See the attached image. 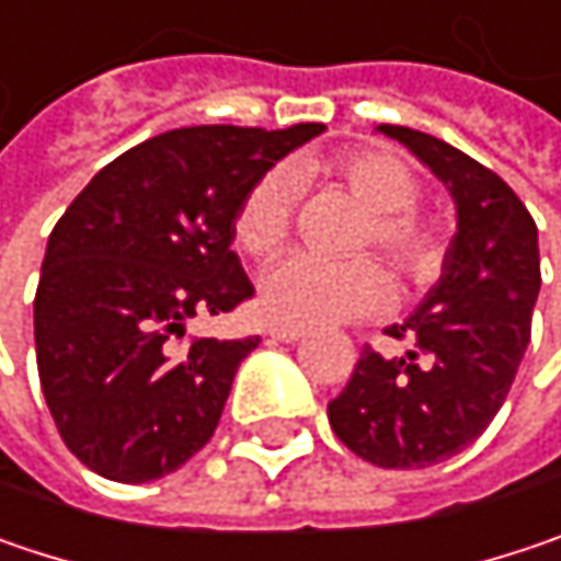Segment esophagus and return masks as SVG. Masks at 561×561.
I'll return each mask as SVG.
<instances>
[{
    "mask_svg": "<svg viewBox=\"0 0 561 561\" xmlns=\"http://www.w3.org/2000/svg\"><path fill=\"white\" fill-rule=\"evenodd\" d=\"M271 339L294 344V341L306 339V332H302V329H290V325H274V329H271Z\"/></svg>",
    "mask_w": 561,
    "mask_h": 561,
    "instance_id": "1",
    "label": "esophagus"
}]
</instances>
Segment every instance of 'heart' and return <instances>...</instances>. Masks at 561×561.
Listing matches in <instances>:
<instances>
[{
  "instance_id": "1",
  "label": "heart",
  "mask_w": 561,
  "mask_h": 561,
  "mask_svg": "<svg viewBox=\"0 0 561 561\" xmlns=\"http://www.w3.org/2000/svg\"><path fill=\"white\" fill-rule=\"evenodd\" d=\"M312 181L339 184L364 207L354 252L380 249L382 259L409 284H424L437 274L444 242L437 226L415 210L421 194L419 175L396 152L374 146L347 149L322 162H300L290 172H264L236 207V245L252 259L277 255L290 239L297 184L302 187ZM389 297V274L370 255L341 264L297 255L274 264L261 277L259 287L261 312L271 322L290 329H316L360 319L382 309Z\"/></svg>"
}]
</instances>
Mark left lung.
I'll return each mask as SVG.
<instances>
[{"mask_svg":"<svg viewBox=\"0 0 561 561\" xmlns=\"http://www.w3.org/2000/svg\"><path fill=\"white\" fill-rule=\"evenodd\" d=\"M447 184L457 236L440 280L386 335L409 339L402 357L364 347L329 421L360 460L424 469L469 447L499 415L530 344L540 294L537 222L504 181L457 146L380 124Z\"/></svg>","mask_w":561,"mask_h":561,"instance_id":"1","label":"left lung"}]
</instances>
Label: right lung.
I'll return each mask as SVG.
<instances>
[{
    "mask_svg": "<svg viewBox=\"0 0 561 561\" xmlns=\"http://www.w3.org/2000/svg\"><path fill=\"white\" fill-rule=\"evenodd\" d=\"M322 124L181 127L107 162L47 239L34 347L62 444L114 482H152L217 431L261 339H184L255 294L232 245L245 191Z\"/></svg>",
    "mask_w": 561,
    "mask_h": 561,
    "instance_id": "add662e5",
    "label": "right lung"
}]
</instances>
